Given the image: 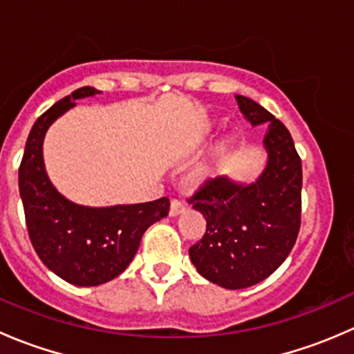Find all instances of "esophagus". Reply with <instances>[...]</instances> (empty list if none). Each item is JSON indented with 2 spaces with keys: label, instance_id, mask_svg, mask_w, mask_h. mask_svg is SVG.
Wrapping results in <instances>:
<instances>
[{
  "label": "esophagus",
  "instance_id": "esophagus-1",
  "mask_svg": "<svg viewBox=\"0 0 354 354\" xmlns=\"http://www.w3.org/2000/svg\"><path fill=\"white\" fill-rule=\"evenodd\" d=\"M185 212V203L180 202V200H171V205H169V216L171 217H176L180 214Z\"/></svg>",
  "mask_w": 354,
  "mask_h": 354
}]
</instances>
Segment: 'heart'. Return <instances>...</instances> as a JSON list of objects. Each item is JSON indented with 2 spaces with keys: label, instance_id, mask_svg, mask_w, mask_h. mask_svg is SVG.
<instances>
[{
  "label": "heart",
  "instance_id": "b5f03b06",
  "mask_svg": "<svg viewBox=\"0 0 354 354\" xmlns=\"http://www.w3.org/2000/svg\"><path fill=\"white\" fill-rule=\"evenodd\" d=\"M224 156H226V145H219V147L216 149V152H214V156L210 157L207 162H203L202 166L198 167L197 171V178H202V180H205V178H209L210 174L216 171V167L219 166L221 160L224 159Z\"/></svg>",
  "mask_w": 354,
  "mask_h": 354
}]
</instances>
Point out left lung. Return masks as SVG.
I'll use <instances>...</instances> for the list:
<instances>
[{
  "label": "left lung",
  "instance_id": "8db88e82",
  "mask_svg": "<svg viewBox=\"0 0 354 354\" xmlns=\"http://www.w3.org/2000/svg\"><path fill=\"white\" fill-rule=\"evenodd\" d=\"M252 127L267 124V162L255 181L209 180L190 198L207 221L202 240L188 250L198 274L226 289L269 277L295 246L301 216V159L288 128L252 99L236 95Z\"/></svg>",
  "mask_w": 354,
  "mask_h": 354
}]
</instances>
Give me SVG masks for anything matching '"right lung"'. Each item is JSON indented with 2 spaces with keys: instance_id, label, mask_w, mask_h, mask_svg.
<instances>
[{
  "instance_id": "add662e5",
  "label": "right lung",
  "mask_w": 354,
  "mask_h": 354,
  "mask_svg": "<svg viewBox=\"0 0 354 354\" xmlns=\"http://www.w3.org/2000/svg\"><path fill=\"white\" fill-rule=\"evenodd\" d=\"M101 91L82 87L37 118L28 133L19 188L28 236L39 259L73 286H99L120 276L137 253L142 234L169 212L166 197L145 203L88 207L68 200L48 176L42 156L46 131L75 101Z\"/></svg>"
}]
</instances>
